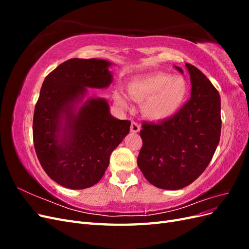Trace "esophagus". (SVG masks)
Masks as SVG:
<instances>
[{
    "label": "esophagus",
    "instance_id": "esophagus-1",
    "mask_svg": "<svg viewBox=\"0 0 249 249\" xmlns=\"http://www.w3.org/2000/svg\"><path fill=\"white\" fill-rule=\"evenodd\" d=\"M140 131V125L136 122H132L131 124V132L132 133H138Z\"/></svg>",
    "mask_w": 249,
    "mask_h": 249
}]
</instances>
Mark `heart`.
<instances>
[{
    "instance_id": "1",
    "label": "heart",
    "mask_w": 249,
    "mask_h": 249,
    "mask_svg": "<svg viewBox=\"0 0 249 249\" xmlns=\"http://www.w3.org/2000/svg\"><path fill=\"white\" fill-rule=\"evenodd\" d=\"M129 92L135 101H146L143 112L148 118L162 120L176 114L183 107L188 96V85L179 76L154 72L132 81ZM115 100L122 106L126 105L122 94L117 93Z\"/></svg>"
}]
</instances>
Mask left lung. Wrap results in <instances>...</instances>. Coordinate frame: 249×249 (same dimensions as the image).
<instances>
[{"label":"left lung","mask_w":249,"mask_h":249,"mask_svg":"<svg viewBox=\"0 0 249 249\" xmlns=\"http://www.w3.org/2000/svg\"><path fill=\"white\" fill-rule=\"evenodd\" d=\"M186 66L192 85L190 100L171 117L143 123L140 131L138 167L150 184L166 190L190 185L205 171L221 134L219 93L197 67Z\"/></svg>","instance_id":"8db88e82"}]
</instances>
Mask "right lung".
Wrapping results in <instances>:
<instances>
[{
  "mask_svg": "<svg viewBox=\"0 0 249 249\" xmlns=\"http://www.w3.org/2000/svg\"><path fill=\"white\" fill-rule=\"evenodd\" d=\"M109 65L102 59L73 58L43 81L33 116L34 147L43 170L65 188L85 189L99 182L111 153L130 132V120L111 116L105 100L94 97L78 113L73 110L86 87L109 86Z\"/></svg>",
  "mask_w": 249,
  "mask_h": 249,
  "instance_id": "add662e5",
  "label": "right lung"
}]
</instances>
